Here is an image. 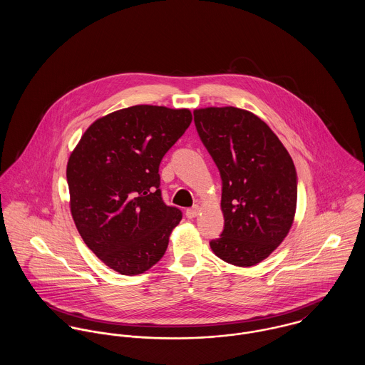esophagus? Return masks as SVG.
<instances>
[{"mask_svg": "<svg viewBox=\"0 0 365 365\" xmlns=\"http://www.w3.org/2000/svg\"><path fill=\"white\" fill-rule=\"evenodd\" d=\"M198 213H200V207H192V208L187 209V212H185L188 219H194Z\"/></svg>", "mask_w": 365, "mask_h": 365, "instance_id": "esophagus-1", "label": "esophagus"}]
</instances>
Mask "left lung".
Segmentation results:
<instances>
[{
  "label": "left lung",
  "mask_w": 365,
  "mask_h": 365,
  "mask_svg": "<svg viewBox=\"0 0 365 365\" xmlns=\"http://www.w3.org/2000/svg\"><path fill=\"white\" fill-rule=\"evenodd\" d=\"M198 135L222 178L225 227L212 252L237 267L267 259L288 235L295 216L294 161L269 126L235 106L194 110Z\"/></svg>",
  "instance_id": "1"
}]
</instances>
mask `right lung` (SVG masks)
Segmentation results:
<instances>
[{
    "label": "right lung",
    "instance_id": "1",
    "mask_svg": "<svg viewBox=\"0 0 365 365\" xmlns=\"http://www.w3.org/2000/svg\"><path fill=\"white\" fill-rule=\"evenodd\" d=\"M191 120L185 108L119 109L97 119L68 157L76 227L88 249L122 275L153 267L182 217L161 198L158 165Z\"/></svg>",
    "mask_w": 365,
    "mask_h": 365
}]
</instances>
